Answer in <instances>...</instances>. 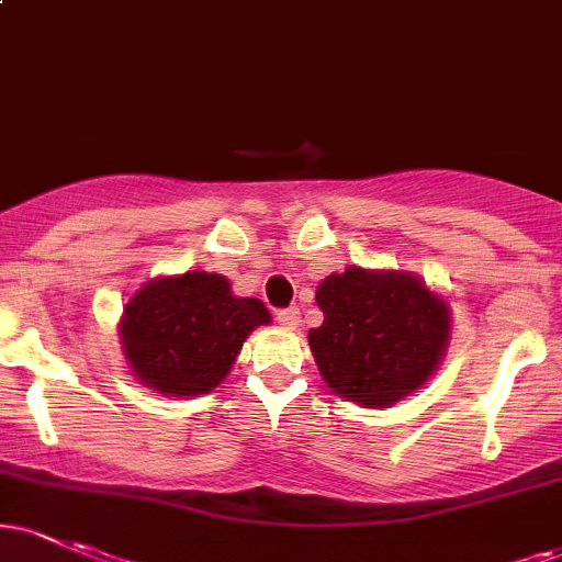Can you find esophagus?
I'll return each instance as SVG.
<instances>
[{"instance_id":"1","label":"esophagus","mask_w":562,"mask_h":562,"mask_svg":"<svg viewBox=\"0 0 562 562\" xmlns=\"http://www.w3.org/2000/svg\"><path fill=\"white\" fill-rule=\"evenodd\" d=\"M277 322H280L285 330H299V327H301V312H299V308H282V312H277Z\"/></svg>"}]
</instances>
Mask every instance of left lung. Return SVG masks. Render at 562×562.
Masks as SVG:
<instances>
[{"label": "left lung", "instance_id": "1", "mask_svg": "<svg viewBox=\"0 0 562 562\" xmlns=\"http://www.w3.org/2000/svg\"><path fill=\"white\" fill-rule=\"evenodd\" d=\"M325 322L308 348L327 389L364 409H385L420 391L443 362L451 308L441 293L402 269L346 267L319 282Z\"/></svg>", "mask_w": 562, "mask_h": 562}]
</instances>
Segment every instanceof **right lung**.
<instances>
[{
  "instance_id": "right-lung-1",
  "label": "right lung",
  "mask_w": 562,
  "mask_h": 562,
  "mask_svg": "<svg viewBox=\"0 0 562 562\" xmlns=\"http://www.w3.org/2000/svg\"><path fill=\"white\" fill-rule=\"evenodd\" d=\"M269 322V308L232 293L227 277L200 269L160 274L126 301L121 351L145 389L200 396L224 383L245 338Z\"/></svg>"
}]
</instances>
